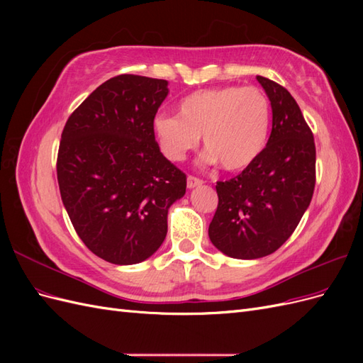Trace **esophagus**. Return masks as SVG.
I'll return each mask as SVG.
<instances>
[{"label":"esophagus","mask_w":363,"mask_h":363,"mask_svg":"<svg viewBox=\"0 0 363 363\" xmlns=\"http://www.w3.org/2000/svg\"><path fill=\"white\" fill-rule=\"evenodd\" d=\"M186 184H188L189 189H194V188H199V186H201V184H203V180L199 179V177H194V175H189L188 182H186Z\"/></svg>","instance_id":"34e87169"}]
</instances>
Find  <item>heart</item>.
I'll list each match as a JSON object with an SVG mask.
<instances>
[{
	"label": "heart",
	"instance_id": "obj_1",
	"mask_svg": "<svg viewBox=\"0 0 363 363\" xmlns=\"http://www.w3.org/2000/svg\"><path fill=\"white\" fill-rule=\"evenodd\" d=\"M177 113L159 115L151 125L168 160H183L203 135V163H221L227 171H240L250 167L267 145L271 106L257 87L223 86L196 91L179 103Z\"/></svg>",
	"mask_w": 363,
	"mask_h": 363
}]
</instances>
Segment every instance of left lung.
Instances as JSON below:
<instances>
[{"label":"left lung","instance_id":"left-lung-1","mask_svg":"<svg viewBox=\"0 0 363 363\" xmlns=\"http://www.w3.org/2000/svg\"><path fill=\"white\" fill-rule=\"evenodd\" d=\"M257 82L272 108L268 144L239 175L216 183L218 207L208 225L212 244L233 259H259L279 250L315 189V142L298 104L279 83L262 75Z\"/></svg>","mask_w":363,"mask_h":363}]
</instances>
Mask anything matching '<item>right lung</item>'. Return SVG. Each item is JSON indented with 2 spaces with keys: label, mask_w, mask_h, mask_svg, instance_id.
Wrapping results in <instances>:
<instances>
[{
  "label": "right lung",
  "mask_w": 363,
  "mask_h": 363,
  "mask_svg": "<svg viewBox=\"0 0 363 363\" xmlns=\"http://www.w3.org/2000/svg\"><path fill=\"white\" fill-rule=\"evenodd\" d=\"M168 82L123 74L104 82L68 118L57 155L62 201L83 244L115 265L155 255L186 174L164 157L152 121Z\"/></svg>",
  "instance_id": "add662e5"
}]
</instances>
